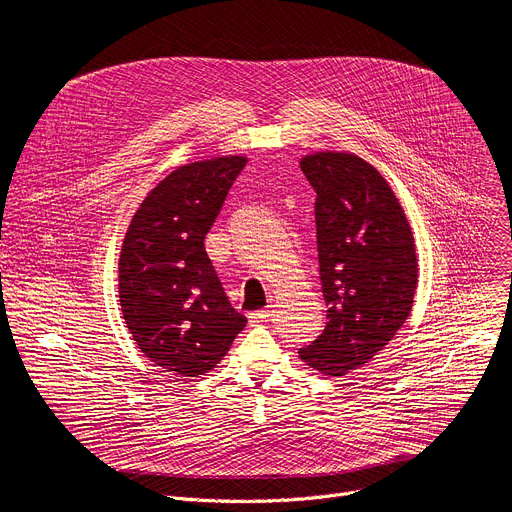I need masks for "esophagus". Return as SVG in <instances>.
<instances>
[{"label":"esophagus","mask_w":512,"mask_h":512,"mask_svg":"<svg viewBox=\"0 0 512 512\" xmlns=\"http://www.w3.org/2000/svg\"><path fill=\"white\" fill-rule=\"evenodd\" d=\"M271 316V308H263V310H255V312H249V322L251 324H263L267 322Z\"/></svg>","instance_id":"1"}]
</instances>
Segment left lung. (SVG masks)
I'll return each instance as SVG.
<instances>
[{
  "mask_svg": "<svg viewBox=\"0 0 512 512\" xmlns=\"http://www.w3.org/2000/svg\"><path fill=\"white\" fill-rule=\"evenodd\" d=\"M300 168L316 190L326 328L300 358L324 377L371 362L407 322L419 281L409 218L385 176L348 152H314Z\"/></svg>",
  "mask_w": 512,
  "mask_h": 512,
  "instance_id": "obj_1",
  "label": "left lung"
}]
</instances>
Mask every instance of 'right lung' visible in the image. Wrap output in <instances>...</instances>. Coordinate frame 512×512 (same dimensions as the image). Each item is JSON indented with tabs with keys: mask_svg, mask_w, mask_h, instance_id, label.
<instances>
[{
	"mask_svg": "<svg viewBox=\"0 0 512 512\" xmlns=\"http://www.w3.org/2000/svg\"><path fill=\"white\" fill-rule=\"evenodd\" d=\"M249 160L221 156L170 172L143 198L119 253V304L137 348L180 379L210 373L247 318L206 255L204 237Z\"/></svg>",
	"mask_w": 512,
	"mask_h": 512,
	"instance_id": "right-lung-1",
	"label": "right lung"
}]
</instances>
